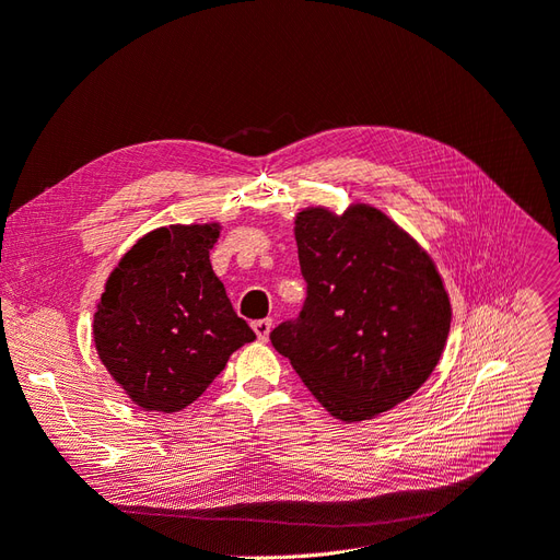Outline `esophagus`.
Masks as SVG:
<instances>
[{
  "label": "esophagus",
  "mask_w": 560,
  "mask_h": 560,
  "mask_svg": "<svg viewBox=\"0 0 560 560\" xmlns=\"http://www.w3.org/2000/svg\"><path fill=\"white\" fill-rule=\"evenodd\" d=\"M252 327H254V332H256V337H258L260 341H267L269 329H272V320H269V318H260V320H254Z\"/></svg>",
  "instance_id": "34e87169"
}]
</instances>
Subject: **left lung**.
Instances as JSON below:
<instances>
[{
    "instance_id": "1",
    "label": "left lung",
    "mask_w": 560,
    "mask_h": 560,
    "mask_svg": "<svg viewBox=\"0 0 560 560\" xmlns=\"http://www.w3.org/2000/svg\"><path fill=\"white\" fill-rule=\"evenodd\" d=\"M295 240L306 300L295 320L272 329V346L337 420H371L416 395L452 318L429 254L369 205L343 217L306 207Z\"/></svg>"
}]
</instances>
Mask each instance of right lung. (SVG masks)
<instances>
[{
  "mask_svg": "<svg viewBox=\"0 0 560 560\" xmlns=\"http://www.w3.org/2000/svg\"><path fill=\"white\" fill-rule=\"evenodd\" d=\"M217 237L219 223L156 228L106 281L94 314L96 353L142 410L194 404L228 358L256 339L212 269Z\"/></svg>",
  "mask_w": 560,
  "mask_h": 560,
  "instance_id": "right-lung-1",
  "label": "right lung"
}]
</instances>
